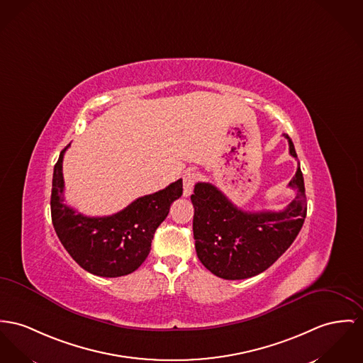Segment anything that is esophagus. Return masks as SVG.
Segmentation results:
<instances>
[{
  "mask_svg": "<svg viewBox=\"0 0 363 363\" xmlns=\"http://www.w3.org/2000/svg\"><path fill=\"white\" fill-rule=\"evenodd\" d=\"M199 174L196 172H189L184 174L183 179V195L190 196L193 194L194 184L198 182Z\"/></svg>",
  "mask_w": 363,
  "mask_h": 363,
  "instance_id": "obj_1",
  "label": "esophagus"
}]
</instances>
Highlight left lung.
<instances>
[{
    "instance_id": "8db88e82",
    "label": "left lung",
    "mask_w": 363,
    "mask_h": 363,
    "mask_svg": "<svg viewBox=\"0 0 363 363\" xmlns=\"http://www.w3.org/2000/svg\"><path fill=\"white\" fill-rule=\"evenodd\" d=\"M289 152L297 158L289 136ZM296 198L279 212H245L211 183H196L191 195L193 231L199 262L223 279H246L272 266L300 233L307 215L300 167L289 182Z\"/></svg>"
}]
</instances>
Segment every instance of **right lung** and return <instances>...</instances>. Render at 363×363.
Masks as SVG:
<instances>
[{
    "label": "right lung",
    "instance_id": "right-lung-1",
    "mask_svg": "<svg viewBox=\"0 0 363 363\" xmlns=\"http://www.w3.org/2000/svg\"><path fill=\"white\" fill-rule=\"evenodd\" d=\"M69 145L53 169L50 215L55 231L85 271L106 278L128 275L147 259L155 230L168 216L172 202L183 194V182L179 179L164 190L140 196L116 215L84 216L65 203L62 167Z\"/></svg>",
    "mask_w": 363,
    "mask_h": 363
}]
</instances>
